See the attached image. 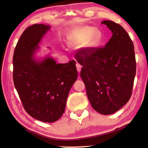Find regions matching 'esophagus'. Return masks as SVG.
<instances>
[{
  "instance_id": "obj_1",
  "label": "esophagus",
  "mask_w": 148,
  "mask_h": 148,
  "mask_svg": "<svg viewBox=\"0 0 148 148\" xmlns=\"http://www.w3.org/2000/svg\"><path fill=\"white\" fill-rule=\"evenodd\" d=\"M76 69H77V71H78L79 72H80V71H81V69H82V66L80 65L78 62H76Z\"/></svg>"
}]
</instances>
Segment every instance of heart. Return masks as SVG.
I'll list each match as a JSON object with an SVG mask.
<instances>
[{
    "instance_id": "obj_1",
    "label": "heart",
    "mask_w": 148,
    "mask_h": 148,
    "mask_svg": "<svg viewBox=\"0 0 148 148\" xmlns=\"http://www.w3.org/2000/svg\"><path fill=\"white\" fill-rule=\"evenodd\" d=\"M94 30L91 27H84L78 29L71 40V46L80 47L85 44L89 47L97 46L101 39V33L99 31H94Z\"/></svg>"
}]
</instances>
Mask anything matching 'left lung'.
Wrapping results in <instances>:
<instances>
[{
    "mask_svg": "<svg viewBox=\"0 0 148 148\" xmlns=\"http://www.w3.org/2000/svg\"><path fill=\"white\" fill-rule=\"evenodd\" d=\"M112 32L104 47H84L75 58L83 67L80 76L95 110L112 114L129 101L136 75L134 45L127 31L118 23L102 22Z\"/></svg>",
    "mask_w": 148,
    "mask_h": 148,
    "instance_id": "1",
    "label": "left lung"
}]
</instances>
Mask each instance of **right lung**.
Masks as SVG:
<instances>
[{
  "instance_id": "obj_1",
  "label": "right lung",
  "mask_w": 148,
  "mask_h": 148,
  "mask_svg": "<svg viewBox=\"0 0 148 148\" xmlns=\"http://www.w3.org/2000/svg\"><path fill=\"white\" fill-rule=\"evenodd\" d=\"M49 26L34 24L25 30L13 56L14 86L27 114L53 123L63 114L70 89L77 77L74 60L57 64L48 57L37 62L33 54Z\"/></svg>"
}]
</instances>
